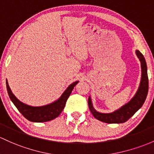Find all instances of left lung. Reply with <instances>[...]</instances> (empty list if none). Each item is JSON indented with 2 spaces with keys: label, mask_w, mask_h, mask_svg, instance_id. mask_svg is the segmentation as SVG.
<instances>
[{
  "label": "left lung",
  "mask_w": 154,
  "mask_h": 154,
  "mask_svg": "<svg viewBox=\"0 0 154 154\" xmlns=\"http://www.w3.org/2000/svg\"><path fill=\"white\" fill-rule=\"evenodd\" d=\"M137 56L141 62L142 68V79L140 82V87L137 90L135 96L125 104L120 109L115 111L109 114H103L97 112L95 110L92 106L91 98L89 97L88 105L91 113L92 114L94 117L100 121L106 123H122L126 122L128 119L131 118L137 111H138L143 105L148 91V77L147 72V65L145 59L143 55L139 51H136Z\"/></svg>",
  "instance_id": "1"
}]
</instances>
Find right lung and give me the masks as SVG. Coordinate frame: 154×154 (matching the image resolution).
Wrapping results in <instances>:
<instances>
[{"label": "right lung", "mask_w": 154, "mask_h": 154, "mask_svg": "<svg viewBox=\"0 0 154 154\" xmlns=\"http://www.w3.org/2000/svg\"><path fill=\"white\" fill-rule=\"evenodd\" d=\"M78 83L79 82H75L70 84L67 87V90L64 91L60 98L56 102L49 104V105L39 107L30 106H28L20 101L11 92L9 84H8L7 80H6V88H7L8 94H9L11 100L17 107L18 111L23 115V117H25V118L31 122L42 123V122H47L54 120V118L60 115L65 106L66 101L70 96L71 92Z\"/></svg>", "instance_id": "right-lung-1"}]
</instances>
